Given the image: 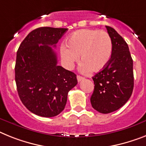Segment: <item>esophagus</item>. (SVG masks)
<instances>
[{
	"label": "esophagus",
	"mask_w": 146,
	"mask_h": 146,
	"mask_svg": "<svg viewBox=\"0 0 146 146\" xmlns=\"http://www.w3.org/2000/svg\"><path fill=\"white\" fill-rule=\"evenodd\" d=\"M83 79H84V78H83L82 76H79V75L77 76V80H78V82H79L82 80Z\"/></svg>",
	"instance_id": "obj_1"
}]
</instances>
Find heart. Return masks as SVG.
Returning a JSON list of instances; mask_svg holds the SVG:
<instances>
[{
	"label": "heart",
	"instance_id": "obj_1",
	"mask_svg": "<svg viewBox=\"0 0 146 146\" xmlns=\"http://www.w3.org/2000/svg\"><path fill=\"white\" fill-rule=\"evenodd\" d=\"M67 45L61 46V56L65 66L73 67L79 60L81 70L98 72L106 67L112 54V41L110 35L103 30L84 29L70 35Z\"/></svg>",
	"mask_w": 146,
	"mask_h": 146
}]
</instances>
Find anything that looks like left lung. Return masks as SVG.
<instances>
[{"instance_id": "8db88e82", "label": "left lung", "mask_w": 146, "mask_h": 146, "mask_svg": "<svg viewBox=\"0 0 146 146\" xmlns=\"http://www.w3.org/2000/svg\"><path fill=\"white\" fill-rule=\"evenodd\" d=\"M112 41V54L106 67L93 76L92 107L102 113L113 112L128 102L133 89V60L124 39L106 26Z\"/></svg>"}]
</instances>
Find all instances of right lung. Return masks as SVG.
<instances>
[{"label": "right lung", "instance_id": "obj_1", "mask_svg": "<svg viewBox=\"0 0 146 146\" xmlns=\"http://www.w3.org/2000/svg\"><path fill=\"white\" fill-rule=\"evenodd\" d=\"M66 28L39 27L30 32L17 51L15 67L18 96L27 108L43 117L64 109L68 92L77 84L76 75L57 64L56 47Z\"/></svg>", "mask_w": 146, "mask_h": 146}]
</instances>
